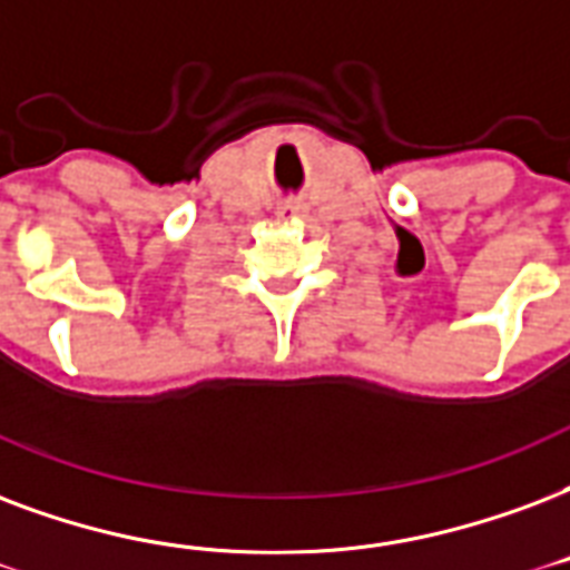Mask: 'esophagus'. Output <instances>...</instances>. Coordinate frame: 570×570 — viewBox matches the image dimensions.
Instances as JSON below:
<instances>
[{
    "label": "esophagus",
    "instance_id": "1",
    "mask_svg": "<svg viewBox=\"0 0 570 570\" xmlns=\"http://www.w3.org/2000/svg\"><path fill=\"white\" fill-rule=\"evenodd\" d=\"M304 215H307V203H302V199H289V203H284V206L277 208V217H281V220H295V217Z\"/></svg>",
    "mask_w": 570,
    "mask_h": 570
}]
</instances>
